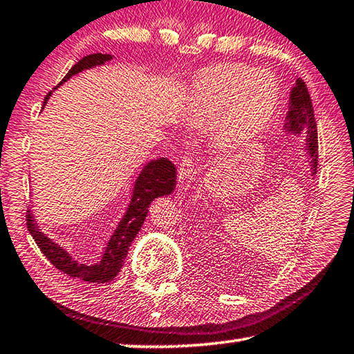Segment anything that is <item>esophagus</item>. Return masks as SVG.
Returning <instances> with one entry per match:
<instances>
[{
  "label": "esophagus",
  "mask_w": 354,
  "mask_h": 354,
  "mask_svg": "<svg viewBox=\"0 0 354 354\" xmlns=\"http://www.w3.org/2000/svg\"><path fill=\"white\" fill-rule=\"evenodd\" d=\"M194 174H196L194 163H192V160L188 154H185L178 166V180L180 182H186V180H191L194 177Z\"/></svg>",
  "instance_id": "34e87169"
}]
</instances>
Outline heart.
I'll list each match as a JSON object with an SVG mask.
<instances>
[{
  "mask_svg": "<svg viewBox=\"0 0 354 354\" xmlns=\"http://www.w3.org/2000/svg\"><path fill=\"white\" fill-rule=\"evenodd\" d=\"M281 103V84L270 71L223 64L200 72L185 95V117L211 123V136L225 152L242 149L268 128Z\"/></svg>",
  "mask_w": 354,
  "mask_h": 354,
  "instance_id": "b5f03b06",
  "label": "heart"
}]
</instances>
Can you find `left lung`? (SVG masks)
Segmentation results:
<instances>
[{
    "label": "left lung",
    "mask_w": 354,
    "mask_h": 354,
    "mask_svg": "<svg viewBox=\"0 0 354 354\" xmlns=\"http://www.w3.org/2000/svg\"><path fill=\"white\" fill-rule=\"evenodd\" d=\"M283 129L286 134L304 137L306 157L310 158L311 176L317 172V128L313 111L311 98L305 83L301 78L296 80V84L291 88L288 100V112H286Z\"/></svg>",
    "instance_id": "1"
}]
</instances>
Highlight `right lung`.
Masks as SVG:
<instances>
[{"label": "right lung", "instance_id": "obj_1", "mask_svg": "<svg viewBox=\"0 0 354 354\" xmlns=\"http://www.w3.org/2000/svg\"><path fill=\"white\" fill-rule=\"evenodd\" d=\"M112 58L114 57L109 55V53H92V55L84 57L73 66L59 84L68 82L73 75H78L80 72L97 68V66H103L104 63L111 62ZM50 95L52 92L46 95L43 108L46 103L49 102ZM176 178L177 169L174 163L165 157L149 160V162L143 166V169L140 171L138 177L136 178L134 188H132V196L128 205V209H126L124 216L117 225L114 234L111 236L108 245H106L102 259L94 265L78 263L77 260H73L63 246L53 242L50 237L41 232V230H38L30 211H28V216H26L28 230L33 240H35V243L38 245V248L41 250L43 254L48 257V260H50V263L55 266L57 270L63 271L64 274H68L71 277L82 279V281L89 283L109 282L118 274L120 268L123 266L132 240L136 239L138 231L142 230L145 218L148 216V208L151 202L157 197L172 194V191L176 189L177 183Z\"/></svg>", "mask_w": 354, "mask_h": 354}]
</instances>
